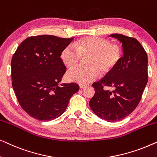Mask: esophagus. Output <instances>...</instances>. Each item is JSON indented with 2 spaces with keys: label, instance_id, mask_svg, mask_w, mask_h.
<instances>
[{
  "label": "esophagus",
  "instance_id": "obj_1",
  "mask_svg": "<svg viewBox=\"0 0 157 157\" xmlns=\"http://www.w3.org/2000/svg\"><path fill=\"white\" fill-rule=\"evenodd\" d=\"M85 86H86L83 85V84H80V85H79V87H80L81 89H83V88H84Z\"/></svg>",
  "mask_w": 157,
  "mask_h": 157
}]
</instances>
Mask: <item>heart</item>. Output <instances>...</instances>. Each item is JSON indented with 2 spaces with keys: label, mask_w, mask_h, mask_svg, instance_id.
<instances>
[{
  "label": "heart",
  "mask_w": 157,
  "mask_h": 157,
  "mask_svg": "<svg viewBox=\"0 0 157 157\" xmlns=\"http://www.w3.org/2000/svg\"><path fill=\"white\" fill-rule=\"evenodd\" d=\"M75 48L68 45L61 53V59L68 68L78 63L81 58H87V68L76 67L68 71L66 78L79 84H87L97 78L99 73L108 76L116 69L123 59V50L117 44L106 38L86 37L78 40Z\"/></svg>",
  "instance_id": "1"
}]
</instances>
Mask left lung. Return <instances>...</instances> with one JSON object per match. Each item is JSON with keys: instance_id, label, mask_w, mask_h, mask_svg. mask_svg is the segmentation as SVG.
<instances>
[{"instance_id": "8db88e82", "label": "left lung", "mask_w": 157, "mask_h": 157, "mask_svg": "<svg viewBox=\"0 0 157 157\" xmlns=\"http://www.w3.org/2000/svg\"><path fill=\"white\" fill-rule=\"evenodd\" d=\"M109 36L122 44L123 59L111 74L93 83L95 94L89 106L101 119L113 122L124 119L138 106L148 81V57L135 38L118 33ZM104 85L113 90H104Z\"/></svg>"}]
</instances>
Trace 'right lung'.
Instances as JSON below:
<instances>
[{
    "mask_svg": "<svg viewBox=\"0 0 157 157\" xmlns=\"http://www.w3.org/2000/svg\"><path fill=\"white\" fill-rule=\"evenodd\" d=\"M72 40L31 36L19 45L12 58L13 89L23 110L34 119L46 121L59 117L78 91L75 83L59 86L66 70L61 53Z\"/></svg>",
    "mask_w": 157,
    "mask_h": 157,
    "instance_id": "add662e5",
    "label": "right lung"
}]
</instances>
